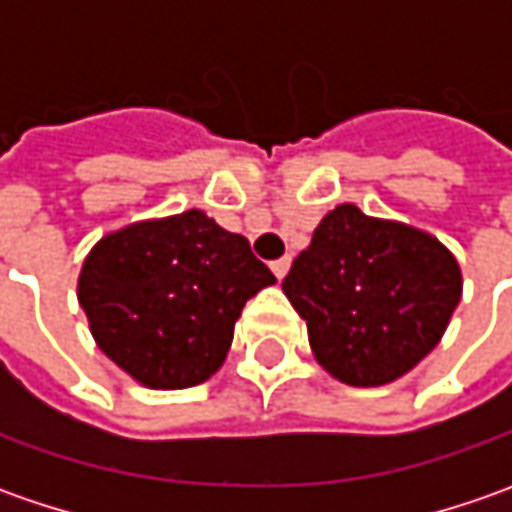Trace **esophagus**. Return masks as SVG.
Returning <instances> with one entry per match:
<instances>
[{
    "mask_svg": "<svg viewBox=\"0 0 512 512\" xmlns=\"http://www.w3.org/2000/svg\"><path fill=\"white\" fill-rule=\"evenodd\" d=\"M273 273H276V279H279V282H282V279H285L287 276V270H290V256H285V259H279V262H273Z\"/></svg>",
    "mask_w": 512,
    "mask_h": 512,
    "instance_id": "34e87169",
    "label": "esophagus"
}]
</instances>
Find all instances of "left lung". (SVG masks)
Instances as JSON below:
<instances>
[{
  "label": "left lung",
  "mask_w": 512,
  "mask_h": 512,
  "mask_svg": "<svg viewBox=\"0 0 512 512\" xmlns=\"http://www.w3.org/2000/svg\"><path fill=\"white\" fill-rule=\"evenodd\" d=\"M282 290L307 322L316 362L344 384L379 387L442 342L462 299V270L419 227L339 205L313 230Z\"/></svg>",
  "instance_id": "1"
}]
</instances>
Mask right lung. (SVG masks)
Wrapping results in <instances>:
<instances>
[{
    "mask_svg": "<svg viewBox=\"0 0 512 512\" xmlns=\"http://www.w3.org/2000/svg\"><path fill=\"white\" fill-rule=\"evenodd\" d=\"M276 276L250 242L202 210L102 236L79 273L99 350L153 390H182L225 362L242 307Z\"/></svg>",
    "mask_w": 512,
    "mask_h": 512,
    "instance_id": "1",
    "label": "right lung"
}]
</instances>
